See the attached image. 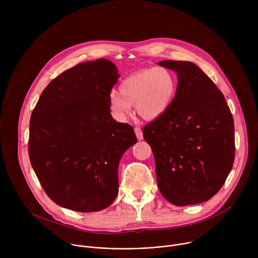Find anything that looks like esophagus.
<instances>
[{
    "label": "esophagus",
    "mask_w": 258,
    "mask_h": 258,
    "mask_svg": "<svg viewBox=\"0 0 258 258\" xmlns=\"http://www.w3.org/2000/svg\"><path fill=\"white\" fill-rule=\"evenodd\" d=\"M135 133H136V136H137L139 141L143 140V132H142V130L140 127H138V126L135 127Z\"/></svg>",
    "instance_id": "34e87169"
}]
</instances>
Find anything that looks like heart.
Listing matches in <instances>:
<instances>
[{
    "instance_id": "obj_1",
    "label": "heart",
    "mask_w": 258,
    "mask_h": 258,
    "mask_svg": "<svg viewBox=\"0 0 258 258\" xmlns=\"http://www.w3.org/2000/svg\"><path fill=\"white\" fill-rule=\"evenodd\" d=\"M177 89L174 73L165 67L139 70L126 77L118 93L109 97V108L118 121H123L135 104L137 113L144 119L154 120L171 106Z\"/></svg>"
}]
</instances>
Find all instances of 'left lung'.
Instances as JSON below:
<instances>
[{"mask_svg":"<svg viewBox=\"0 0 258 258\" xmlns=\"http://www.w3.org/2000/svg\"><path fill=\"white\" fill-rule=\"evenodd\" d=\"M177 75L167 111L143 128L155 159L157 185L171 204L186 206L212 198L235 159V127L223 93L194 63H157Z\"/></svg>","mask_w":258,"mask_h":258,"instance_id":"8db88e82","label":"left lung"}]
</instances>
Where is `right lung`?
I'll return each mask as SVG.
<instances>
[{
	"label": "right lung",
	"mask_w": 258,
	"mask_h": 258,
	"mask_svg": "<svg viewBox=\"0 0 258 258\" xmlns=\"http://www.w3.org/2000/svg\"><path fill=\"white\" fill-rule=\"evenodd\" d=\"M106 59L78 64L43 91L30 117L28 155L46 194L61 207L102 210L118 194V165L137 143L110 114L119 75Z\"/></svg>",
	"instance_id": "right-lung-1"
}]
</instances>
